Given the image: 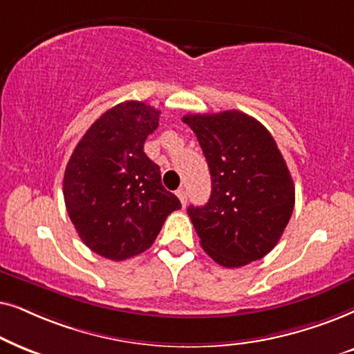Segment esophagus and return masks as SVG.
Segmentation results:
<instances>
[{"label": "esophagus", "instance_id": "obj_1", "mask_svg": "<svg viewBox=\"0 0 354 354\" xmlns=\"http://www.w3.org/2000/svg\"><path fill=\"white\" fill-rule=\"evenodd\" d=\"M176 196L180 197V201H181V205L185 207V205H186V202H187V192H186L185 187H180V189L176 191Z\"/></svg>", "mask_w": 354, "mask_h": 354}]
</instances>
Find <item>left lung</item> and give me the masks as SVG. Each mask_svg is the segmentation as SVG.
<instances>
[{
	"label": "left lung",
	"instance_id": "1",
	"mask_svg": "<svg viewBox=\"0 0 354 354\" xmlns=\"http://www.w3.org/2000/svg\"><path fill=\"white\" fill-rule=\"evenodd\" d=\"M207 160L212 194L187 207L201 246L234 268L267 256L280 241L295 207V185L272 134L238 110L186 115Z\"/></svg>",
	"mask_w": 354,
	"mask_h": 354
}]
</instances>
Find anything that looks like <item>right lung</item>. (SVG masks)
I'll use <instances>...</instances> for the list:
<instances>
[{
  "label": "right lung",
  "instance_id": "1",
  "mask_svg": "<svg viewBox=\"0 0 354 354\" xmlns=\"http://www.w3.org/2000/svg\"><path fill=\"white\" fill-rule=\"evenodd\" d=\"M160 111L144 102L110 108L88 128L66 165L63 194L82 243L98 256L124 261L147 251L181 202L162 185L144 152Z\"/></svg>",
  "mask_w": 354,
  "mask_h": 354
}]
</instances>
